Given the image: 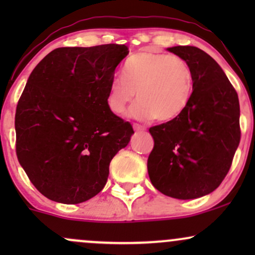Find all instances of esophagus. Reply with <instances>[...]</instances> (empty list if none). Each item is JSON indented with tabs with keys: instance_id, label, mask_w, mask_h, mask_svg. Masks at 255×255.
Segmentation results:
<instances>
[{
	"instance_id": "obj_1",
	"label": "esophagus",
	"mask_w": 255,
	"mask_h": 255,
	"mask_svg": "<svg viewBox=\"0 0 255 255\" xmlns=\"http://www.w3.org/2000/svg\"><path fill=\"white\" fill-rule=\"evenodd\" d=\"M133 127H134V130H136V131H144V130H146L145 126H141V125L134 124Z\"/></svg>"
}]
</instances>
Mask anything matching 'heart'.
I'll use <instances>...</instances> for the list:
<instances>
[{
    "label": "heart",
    "mask_w": 255,
    "mask_h": 255,
    "mask_svg": "<svg viewBox=\"0 0 255 255\" xmlns=\"http://www.w3.org/2000/svg\"><path fill=\"white\" fill-rule=\"evenodd\" d=\"M136 97L130 115L168 122L186 109L193 92V72L182 57L165 52L141 51L126 61L124 78L110 81L107 104L122 114Z\"/></svg>",
    "instance_id": "1"
}]
</instances>
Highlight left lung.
I'll list each match as a JSON object with an SVG mask.
<instances>
[{
  "instance_id": "obj_1",
  "label": "left lung",
  "mask_w": 255,
  "mask_h": 255,
  "mask_svg": "<svg viewBox=\"0 0 255 255\" xmlns=\"http://www.w3.org/2000/svg\"><path fill=\"white\" fill-rule=\"evenodd\" d=\"M193 72V92L180 116L153 126L147 159L154 188L175 199L215 191L229 171L241 139L238 92L213 58L195 46H172Z\"/></svg>"
}]
</instances>
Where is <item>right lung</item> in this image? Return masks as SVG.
Returning <instances> with one entry per match:
<instances>
[{
    "label": "right lung",
    "instance_id": "1",
    "mask_svg": "<svg viewBox=\"0 0 255 255\" xmlns=\"http://www.w3.org/2000/svg\"><path fill=\"white\" fill-rule=\"evenodd\" d=\"M128 52L125 44L57 48L32 71L16 105L15 150L44 197L79 204L104 188L111 159L134 133L107 104Z\"/></svg>",
    "mask_w": 255,
    "mask_h": 255
}]
</instances>
